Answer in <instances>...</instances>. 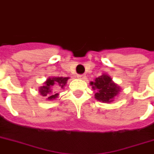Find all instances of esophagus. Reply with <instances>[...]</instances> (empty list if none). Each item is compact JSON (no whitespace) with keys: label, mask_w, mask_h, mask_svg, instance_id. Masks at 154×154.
<instances>
[{"label":"esophagus","mask_w":154,"mask_h":154,"mask_svg":"<svg viewBox=\"0 0 154 154\" xmlns=\"http://www.w3.org/2000/svg\"><path fill=\"white\" fill-rule=\"evenodd\" d=\"M77 77H78L79 79H82V80H85V79L86 78L85 75H78V76H77Z\"/></svg>","instance_id":"34e87169"}]
</instances>
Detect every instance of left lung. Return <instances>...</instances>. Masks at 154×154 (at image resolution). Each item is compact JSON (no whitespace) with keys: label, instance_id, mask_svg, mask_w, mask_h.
Here are the masks:
<instances>
[{"label":"left lung","instance_id":"1","mask_svg":"<svg viewBox=\"0 0 154 154\" xmlns=\"http://www.w3.org/2000/svg\"><path fill=\"white\" fill-rule=\"evenodd\" d=\"M94 91V98L103 103H111L121 91L118 86L108 74L103 73L96 77L94 82H90Z\"/></svg>","mask_w":154,"mask_h":154}]
</instances>
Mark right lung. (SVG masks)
Here are the masks:
<instances>
[{
    "label": "right lung",
    "instance_id": "add662e5",
    "mask_svg": "<svg viewBox=\"0 0 154 154\" xmlns=\"http://www.w3.org/2000/svg\"><path fill=\"white\" fill-rule=\"evenodd\" d=\"M68 79L69 77H48L42 86L39 87L40 94L46 98L47 100H54L59 96L57 91L64 88Z\"/></svg>",
    "mask_w": 154,
    "mask_h": 154
}]
</instances>
